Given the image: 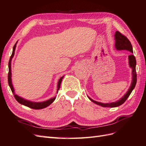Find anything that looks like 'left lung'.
<instances>
[{"instance_id":"obj_1","label":"left lung","mask_w":146,"mask_h":146,"mask_svg":"<svg viewBox=\"0 0 146 146\" xmlns=\"http://www.w3.org/2000/svg\"><path fill=\"white\" fill-rule=\"evenodd\" d=\"M115 36V47L116 49L118 50H128L131 53H133V47L132 45L131 44L130 41L128 40V39L125 36L121 35L119 31H116L115 34L114 35ZM128 60H129V66L132 69V81L131 83V86L126 92V94L123 96L121 98L118 100L117 101L110 102V103H102L99 102H97L96 100H92L88 96V98L89 99V100L94 102V104H97V105L102 106L103 107H118L119 106L122 105L124 103L126 99H128L131 93L133 91V89L135 88V86L136 84L137 81V74L136 72V58L134 56L131 54L128 56Z\"/></svg>"}]
</instances>
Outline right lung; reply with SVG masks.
I'll use <instances>...</instances> for the list:
<instances>
[{"label": "right lung", "mask_w": 146, "mask_h": 146, "mask_svg": "<svg viewBox=\"0 0 146 146\" xmlns=\"http://www.w3.org/2000/svg\"><path fill=\"white\" fill-rule=\"evenodd\" d=\"M18 42H17L15 43V44L14 45L13 48V51H12V54L11 57L10 58L9 60V74H8V82H9V86L12 90V92L13 94V96L15 97V98L17 100V101L19 102L20 104H22L25 106H27L28 107L31 108V109H36V110H39V109H44L47 107H48V106H50V104L53 102L56 96H55L54 98H51L50 99H48L47 100H46V101H43V102H33V101H30V100H28L27 99H25L19 96L18 95L16 94L15 92V89L13 88V86L12 84V69H11V62H12V60L14 54H15V48H16V46H17V44ZM64 77V76H62L58 81V83H57V92L59 90L60 88V84L62 83V79Z\"/></svg>", "instance_id": "obj_1"}]
</instances>
